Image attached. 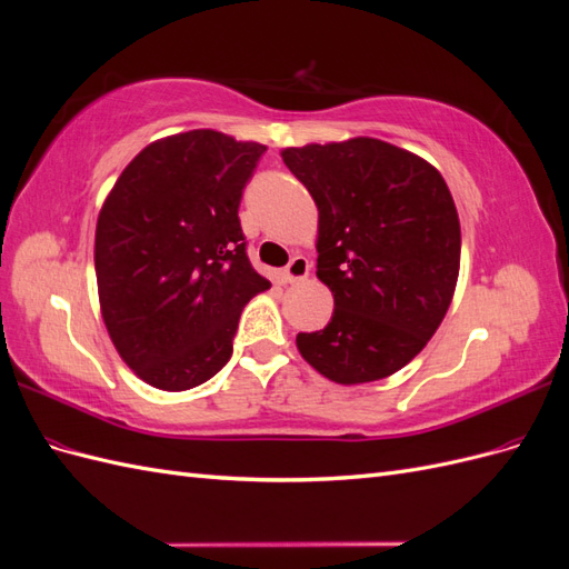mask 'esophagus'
<instances>
[{
  "label": "esophagus",
  "instance_id": "obj_1",
  "mask_svg": "<svg viewBox=\"0 0 569 569\" xmlns=\"http://www.w3.org/2000/svg\"><path fill=\"white\" fill-rule=\"evenodd\" d=\"M308 270H311V263H308V258L295 256L289 261V266L284 268L282 278H284V282H301V280L308 278Z\"/></svg>",
  "mask_w": 569,
  "mask_h": 569
}]
</instances>
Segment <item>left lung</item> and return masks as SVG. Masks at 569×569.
I'll list each match as a JSON object with an SVG mask.
<instances>
[{
  "instance_id": "8db88e82",
  "label": "left lung",
  "mask_w": 569,
  "mask_h": 569,
  "mask_svg": "<svg viewBox=\"0 0 569 569\" xmlns=\"http://www.w3.org/2000/svg\"><path fill=\"white\" fill-rule=\"evenodd\" d=\"M282 161L318 206V278L335 313L299 332L301 356L327 380L363 385L401 370L449 311L460 222L435 166L372 137L289 147Z\"/></svg>"
}]
</instances>
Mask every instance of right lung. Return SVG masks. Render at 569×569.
<instances>
[{
	"mask_svg": "<svg viewBox=\"0 0 569 569\" xmlns=\"http://www.w3.org/2000/svg\"><path fill=\"white\" fill-rule=\"evenodd\" d=\"M263 151L216 130L166 137L137 153L101 206V318L120 358L151 387L211 380L232 356L244 306L270 287L239 226Z\"/></svg>",
	"mask_w": 569,
	"mask_h": 569,
	"instance_id": "right-lung-1",
	"label": "right lung"
}]
</instances>
